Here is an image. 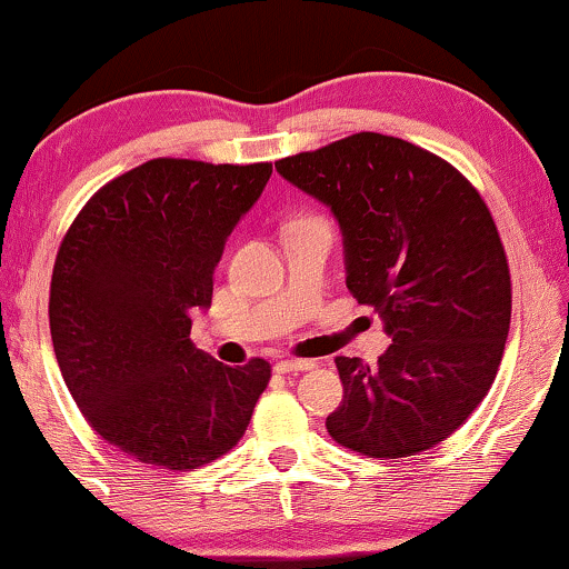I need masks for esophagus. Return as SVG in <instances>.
<instances>
[{
	"instance_id": "1",
	"label": "esophagus",
	"mask_w": 569,
	"mask_h": 569,
	"mask_svg": "<svg viewBox=\"0 0 569 569\" xmlns=\"http://www.w3.org/2000/svg\"><path fill=\"white\" fill-rule=\"evenodd\" d=\"M310 368H316V362L313 360H279L277 365H274V370L277 372H302V370H310Z\"/></svg>"
}]
</instances>
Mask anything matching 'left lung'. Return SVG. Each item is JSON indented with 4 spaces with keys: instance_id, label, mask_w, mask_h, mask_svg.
<instances>
[{
    "instance_id": "8db88e82",
    "label": "left lung",
    "mask_w": 569,
    "mask_h": 569,
    "mask_svg": "<svg viewBox=\"0 0 569 569\" xmlns=\"http://www.w3.org/2000/svg\"><path fill=\"white\" fill-rule=\"evenodd\" d=\"M274 166L331 207L349 292L393 339L372 368L337 357L345 399L326 430L380 461L435 448L489 393L508 341L512 284L492 212L448 160L376 131Z\"/></svg>"
}]
</instances>
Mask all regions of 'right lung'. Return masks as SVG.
I'll return each mask as SVG.
<instances>
[{"instance_id":"1","label":"right lung","mask_w":569,"mask_h":569,"mask_svg":"<svg viewBox=\"0 0 569 569\" xmlns=\"http://www.w3.org/2000/svg\"><path fill=\"white\" fill-rule=\"evenodd\" d=\"M271 162L154 158L92 193L61 240L49 321L64 383L108 446L170 471L212 463L243 438L271 365L240 368L191 345L193 308Z\"/></svg>"}]
</instances>
